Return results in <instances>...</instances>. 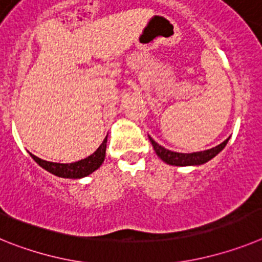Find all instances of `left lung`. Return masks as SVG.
Here are the masks:
<instances>
[{
	"label": "left lung",
	"mask_w": 262,
	"mask_h": 262,
	"mask_svg": "<svg viewBox=\"0 0 262 262\" xmlns=\"http://www.w3.org/2000/svg\"><path fill=\"white\" fill-rule=\"evenodd\" d=\"M150 142L153 145L154 150H156L157 156L162 159L163 162L169 163L172 166H194V165H202L206 163L207 161L212 159L216 154H219L224 146L227 145L228 140L222 142L217 146L212 147V149L203 150V151H196V153H177V151H171V150L165 149L159 144H157L156 141L151 137H149Z\"/></svg>",
	"instance_id": "obj_1"
}]
</instances>
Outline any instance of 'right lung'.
Listing matches in <instances>:
<instances>
[{
    "mask_svg": "<svg viewBox=\"0 0 262 262\" xmlns=\"http://www.w3.org/2000/svg\"><path fill=\"white\" fill-rule=\"evenodd\" d=\"M108 137V136H106ZM106 137L103 141V144L100 145L99 149L95 151L93 154H91L87 158L81 159V161H77L74 163H55V162H49V161H45V159H40L38 157L33 156V159L35 161L40 167H43L45 170H47L51 174L56 175V177H60V178H83V177H87L91 172H93L95 170H97L101 166V163L104 162V158H105V150H106Z\"/></svg>",
    "mask_w": 262,
    "mask_h": 262,
    "instance_id": "add662e5",
    "label": "right lung"
}]
</instances>
